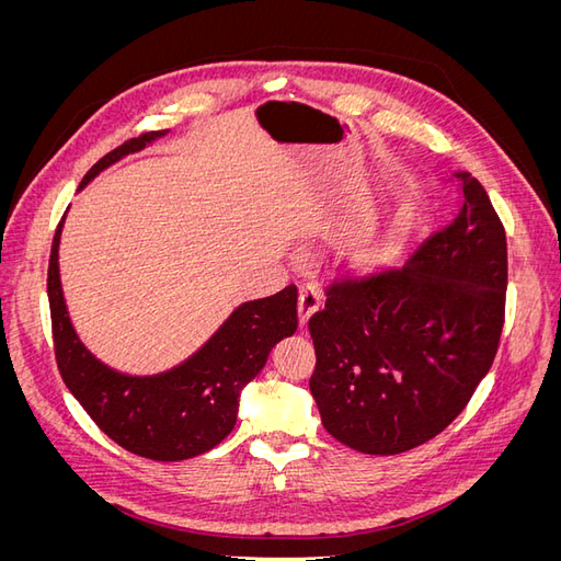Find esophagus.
Masks as SVG:
<instances>
[{"mask_svg":"<svg viewBox=\"0 0 561 561\" xmlns=\"http://www.w3.org/2000/svg\"><path fill=\"white\" fill-rule=\"evenodd\" d=\"M320 307V290L313 280L299 285V318L307 322L309 316Z\"/></svg>","mask_w":561,"mask_h":561,"instance_id":"esophagus-1","label":"esophagus"}]
</instances>
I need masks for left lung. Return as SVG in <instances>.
I'll return each mask as SVG.
<instances>
[{
  "label": "left lung",
  "mask_w": 561,
  "mask_h": 561,
  "mask_svg": "<svg viewBox=\"0 0 561 561\" xmlns=\"http://www.w3.org/2000/svg\"><path fill=\"white\" fill-rule=\"evenodd\" d=\"M461 206L410 260L353 268L325 287L309 320V388L339 443L410 451L466 410L496 358L505 320L507 245L501 217L470 173Z\"/></svg>",
  "instance_id": "left-lung-1"
}]
</instances>
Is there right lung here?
Segmentation results:
<instances>
[{
	"mask_svg": "<svg viewBox=\"0 0 561 561\" xmlns=\"http://www.w3.org/2000/svg\"><path fill=\"white\" fill-rule=\"evenodd\" d=\"M165 133H142L118 145L91 168L79 190L114 161ZM62 219L50 245L46 290L56 363L65 386L95 426L130 454L151 461H184L210 451L233 431L241 390L260 375L271 348L297 332V285L241 304L182 365L154 377H128L89 353L67 316L58 271Z\"/></svg>",
	"mask_w": 561,
	"mask_h": 561,
	"instance_id": "right-lung-1",
	"label": "right lung"
}]
</instances>
